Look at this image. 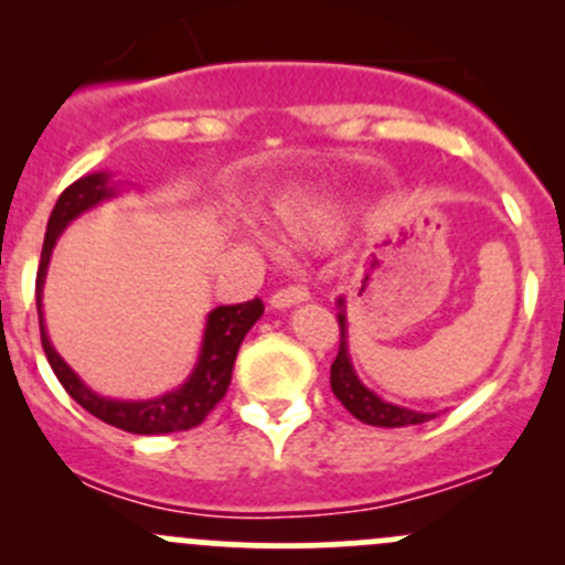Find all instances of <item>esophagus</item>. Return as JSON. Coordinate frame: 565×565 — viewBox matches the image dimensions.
Masks as SVG:
<instances>
[{
    "label": "esophagus",
    "instance_id": "obj_1",
    "mask_svg": "<svg viewBox=\"0 0 565 565\" xmlns=\"http://www.w3.org/2000/svg\"><path fill=\"white\" fill-rule=\"evenodd\" d=\"M309 287H303V284H289V287L273 292L270 306L273 309H289V306H298L303 300H309Z\"/></svg>",
    "mask_w": 565,
    "mask_h": 565
}]
</instances>
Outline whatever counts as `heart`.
<instances>
[{"mask_svg":"<svg viewBox=\"0 0 565 565\" xmlns=\"http://www.w3.org/2000/svg\"><path fill=\"white\" fill-rule=\"evenodd\" d=\"M278 224L295 241H311L322 237L333 224V204L324 199H292L281 202L276 210Z\"/></svg>","mask_w":565,"mask_h":565,"instance_id":"heart-1","label":"heart"}]
</instances>
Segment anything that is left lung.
I'll use <instances>...</instances> for the list:
<instances>
[{"instance_id":"8db88e82","label":"left lung","mask_w":565,"mask_h":565,"mask_svg":"<svg viewBox=\"0 0 565 565\" xmlns=\"http://www.w3.org/2000/svg\"><path fill=\"white\" fill-rule=\"evenodd\" d=\"M344 306V300H339ZM339 355H335L333 366H330V388H333L335 398L355 415L358 420L369 426H385V429H398V426H413L424 424V420L435 418V413H415L409 407H398V404L383 402L377 393H372L366 385L358 380L355 369H352L350 352H347V317L344 309L339 311Z\"/></svg>"}]
</instances>
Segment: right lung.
<instances>
[{
    "mask_svg": "<svg viewBox=\"0 0 565 565\" xmlns=\"http://www.w3.org/2000/svg\"><path fill=\"white\" fill-rule=\"evenodd\" d=\"M114 188L108 185L106 172H95L76 180L67 185L65 191L56 199L54 210H51L49 226H45V241L43 250H40V265H38V281H35V298H38V319H40V341H43V352L49 358L51 369H54L56 380L62 388L71 393L87 413L100 418L108 426L130 431V435H169V431L193 429L202 424L210 415V409L226 396V388L232 383V366H235L237 350H241L243 339L256 319L262 317L265 306L259 298L248 300V303L237 306H218L207 315V328H204L202 352L193 366L191 377L172 393H163L158 398H147V402H117V398L98 396L89 391L87 385L78 380V374L67 366L49 341L43 324V284L45 270H49L51 250H54L56 241L65 232V226L73 218L84 213V210L95 207L104 199L114 196Z\"/></svg>",
    "mask_w": 565,
    "mask_h": 565,
    "instance_id": "add662e5",
    "label": "right lung"
}]
</instances>
